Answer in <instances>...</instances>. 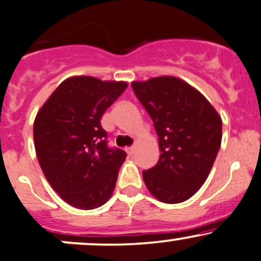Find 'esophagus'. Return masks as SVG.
Instances as JSON below:
<instances>
[{
    "label": "esophagus",
    "mask_w": 261,
    "mask_h": 261,
    "mask_svg": "<svg viewBox=\"0 0 261 261\" xmlns=\"http://www.w3.org/2000/svg\"><path fill=\"white\" fill-rule=\"evenodd\" d=\"M134 151H135V146H130V147L126 148V152L130 154V156L134 153Z\"/></svg>",
    "instance_id": "1"
}]
</instances>
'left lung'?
Returning a JSON list of instances; mask_svg holds the SVG:
<instances>
[{
  "mask_svg": "<svg viewBox=\"0 0 261 261\" xmlns=\"http://www.w3.org/2000/svg\"><path fill=\"white\" fill-rule=\"evenodd\" d=\"M153 121L160 160L142 172L146 187L163 203L191 198L207 179L222 142V119L198 90L174 76L133 82Z\"/></svg>",
  "mask_w": 261,
  "mask_h": 261,
  "instance_id": "obj_1",
  "label": "left lung"
}]
</instances>
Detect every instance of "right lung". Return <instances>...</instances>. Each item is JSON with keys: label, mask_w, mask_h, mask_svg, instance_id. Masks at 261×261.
Returning a JSON list of instances; mask_svg holds the SVG:
<instances>
[{"label": "right lung", "mask_w": 261, "mask_h": 261, "mask_svg": "<svg viewBox=\"0 0 261 261\" xmlns=\"http://www.w3.org/2000/svg\"><path fill=\"white\" fill-rule=\"evenodd\" d=\"M127 88L94 76L65 79L37 114V159L54 191L78 210H95L113 194L125 151L108 146L100 120Z\"/></svg>", "instance_id": "right-lung-1"}]
</instances>
